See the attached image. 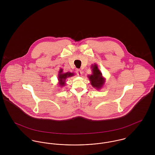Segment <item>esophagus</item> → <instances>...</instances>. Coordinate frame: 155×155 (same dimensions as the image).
I'll return each instance as SVG.
<instances>
[{
  "mask_svg": "<svg viewBox=\"0 0 155 155\" xmlns=\"http://www.w3.org/2000/svg\"><path fill=\"white\" fill-rule=\"evenodd\" d=\"M76 73H77V75H78V76H81L82 74V70H77Z\"/></svg>",
  "mask_w": 155,
  "mask_h": 155,
  "instance_id": "34e87169",
  "label": "esophagus"
}]
</instances>
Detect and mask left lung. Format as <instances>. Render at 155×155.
<instances>
[{
  "mask_svg": "<svg viewBox=\"0 0 155 155\" xmlns=\"http://www.w3.org/2000/svg\"><path fill=\"white\" fill-rule=\"evenodd\" d=\"M91 68L92 70V74L88 76L91 82V84L94 88L97 89H100L103 86L105 82V79L103 77L102 73L98 69L97 64L92 66Z\"/></svg>",
  "mask_w": 155,
  "mask_h": 155,
  "instance_id": "obj_1",
  "label": "left lung"
}]
</instances>
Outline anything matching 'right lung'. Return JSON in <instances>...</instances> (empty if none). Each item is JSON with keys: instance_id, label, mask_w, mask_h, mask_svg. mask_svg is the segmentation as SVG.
<instances>
[{"instance_id": "right-lung-1", "label": "right lung", "mask_w": 155, "mask_h": 155, "mask_svg": "<svg viewBox=\"0 0 155 155\" xmlns=\"http://www.w3.org/2000/svg\"><path fill=\"white\" fill-rule=\"evenodd\" d=\"M74 76V73L70 72H67L65 73H63V70L60 69L59 71V74L58 76V79L59 81V85L61 87L66 85V80L67 78Z\"/></svg>"}]
</instances>
